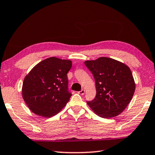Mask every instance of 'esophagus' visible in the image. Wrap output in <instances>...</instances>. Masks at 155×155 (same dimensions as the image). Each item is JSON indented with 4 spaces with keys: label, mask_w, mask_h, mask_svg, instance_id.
Masks as SVG:
<instances>
[{
    "label": "esophagus",
    "mask_w": 155,
    "mask_h": 155,
    "mask_svg": "<svg viewBox=\"0 0 155 155\" xmlns=\"http://www.w3.org/2000/svg\"><path fill=\"white\" fill-rule=\"evenodd\" d=\"M78 94H81V95H83V94H85V90H81L80 91H78Z\"/></svg>",
    "instance_id": "obj_1"
}]
</instances>
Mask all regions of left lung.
Masks as SVG:
<instances>
[{"mask_svg": "<svg viewBox=\"0 0 155 155\" xmlns=\"http://www.w3.org/2000/svg\"><path fill=\"white\" fill-rule=\"evenodd\" d=\"M85 64L95 79L96 95L87 101L90 108L101 117L117 116L132 99L135 84L127 65L108 57H100Z\"/></svg>", "mask_w": 155, "mask_h": 155, "instance_id": "left-lung-1", "label": "left lung"}]
</instances>
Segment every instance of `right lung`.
I'll use <instances>...</instances> for the list:
<instances>
[{"instance_id": "right-lung-1", "label": "right lung", "mask_w": 155, "mask_h": 155, "mask_svg": "<svg viewBox=\"0 0 155 155\" xmlns=\"http://www.w3.org/2000/svg\"><path fill=\"white\" fill-rule=\"evenodd\" d=\"M72 61L50 57L39 63L26 76L22 96L34 114L51 117L59 113L72 96L67 74Z\"/></svg>"}]
</instances>
